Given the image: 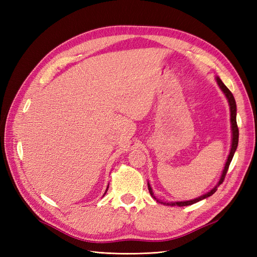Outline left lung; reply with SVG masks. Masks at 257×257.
I'll use <instances>...</instances> for the list:
<instances>
[{"instance_id":"1","label":"left lung","mask_w":257,"mask_h":257,"mask_svg":"<svg viewBox=\"0 0 257 257\" xmlns=\"http://www.w3.org/2000/svg\"><path fill=\"white\" fill-rule=\"evenodd\" d=\"M216 81L217 83H219L221 90L224 92L225 96L227 97L228 99V103H229V106H230V122H231V131H232V142H231V149H230V152H229V155H228V159H227V162L226 164H225V167H224V170H223V174L220 178V181L219 183H217V185L215 186L214 189H212L210 192H208L207 194H205V195L200 196L196 199H192V200H188V201H177V203H163V201L159 200L158 198H155L154 194L152 192V189L150 184L148 183V189H149V192H150V195L154 198L157 199V201H159V203L163 204V205H170V206H179V207H182V206H189V205H193L197 203V201L201 200V199H205L209 196H211L213 193H215V191L217 190V186H219L221 183H223L224 179H225V176H226L227 174V170H228V167H229V164L230 162L232 160V157H234L235 154V151L237 149V146H238V139H239V130H238V125H237V120H236V111H237V108H236V102H235V98H234V95H232V93L228 90V88L225 85L222 80L219 78V77H216Z\"/></svg>"}]
</instances>
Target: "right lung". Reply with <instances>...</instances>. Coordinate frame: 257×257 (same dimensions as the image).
<instances>
[{
	"instance_id": "1",
	"label": "right lung",
	"mask_w": 257,
	"mask_h": 257,
	"mask_svg": "<svg viewBox=\"0 0 257 257\" xmlns=\"http://www.w3.org/2000/svg\"><path fill=\"white\" fill-rule=\"evenodd\" d=\"M107 190H108V188H107ZM107 190H106V192H107ZM106 192H105V193H106Z\"/></svg>"
}]
</instances>
